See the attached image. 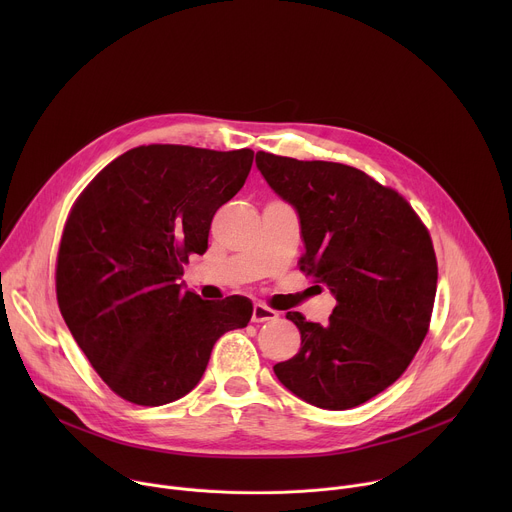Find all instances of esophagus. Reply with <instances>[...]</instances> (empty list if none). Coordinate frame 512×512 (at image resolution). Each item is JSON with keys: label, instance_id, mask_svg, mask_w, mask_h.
<instances>
[{"label": "esophagus", "instance_id": "34e87169", "mask_svg": "<svg viewBox=\"0 0 512 512\" xmlns=\"http://www.w3.org/2000/svg\"><path fill=\"white\" fill-rule=\"evenodd\" d=\"M279 314L271 308H267L265 304H255L253 306V322H273L277 320Z\"/></svg>", "mask_w": 512, "mask_h": 512}]
</instances>
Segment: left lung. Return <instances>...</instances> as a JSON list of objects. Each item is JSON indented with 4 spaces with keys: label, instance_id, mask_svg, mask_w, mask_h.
I'll use <instances>...</instances> for the list:
<instances>
[{
    "label": "left lung",
    "instance_id": "8db88e82",
    "mask_svg": "<svg viewBox=\"0 0 512 512\" xmlns=\"http://www.w3.org/2000/svg\"><path fill=\"white\" fill-rule=\"evenodd\" d=\"M255 164L300 216V269L336 298L326 326L285 314L302 348L273 373L310 405L352 409L393 385L427 334L437 287L429 233L401 194L352 166L267 152Z\"/></svg>",
    "mask_w": 512,
    "mask_h": 512
}]
</instances>
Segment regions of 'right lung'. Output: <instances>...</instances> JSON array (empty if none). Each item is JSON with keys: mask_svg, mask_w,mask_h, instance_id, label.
Here are the masks:
<instances>
[{"mask_svg": "<svg viewBox=\"0 0 512 512\" xmlns=\"http://www.w3.org/2000/svg\"><path fill=\"white\" fill-rule=\"evenodd\" d=\"M251 150L141 145L85 188L64 225L56 298L99 377L125 401L172 403L202 379L214 342L245 328L243 296L208 302L178 281L208 249L214 212L245 184Z\"/></svg>", "mask_w": 512, "mask_h": 512, "instance_id": "obj_1", "label": "right lung"}]
</instances>
